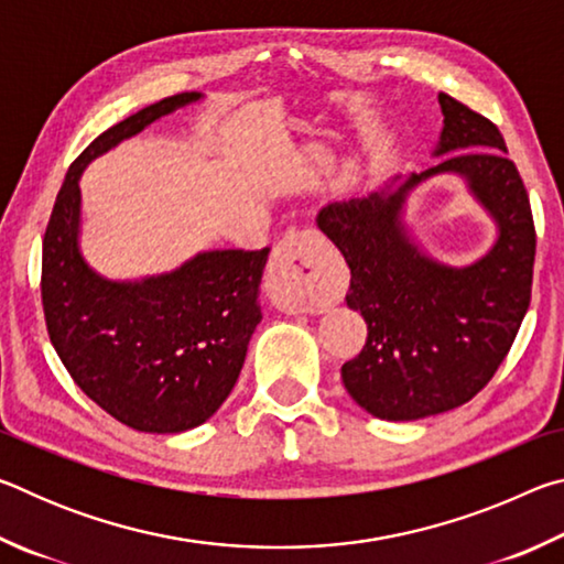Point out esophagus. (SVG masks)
Segmentation results:
<instances>
[{"instance_id": "obj_1", "label": "esophagus", "mask_w": 564, "mask_h": 564, "mask_svg": "<svg viewBox=\"0 0 564 564\" xmlns=\"http://www.w3.org/2000/svg\"><path fill=\"white\" fill-rule=\"evenodd\" d=\"M323 238L316 231H289L279 246L273 248L269 263V283L289 313H308L311 303V283L318 271V246Z\"/></svg>"}]
</instances>
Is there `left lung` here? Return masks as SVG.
I'll return each instance as SVG.
<instances>
[{
  "instance_id": "8db88e82",
  "label": "left lung",
  "mask_w": 564,
  "mask_h": 564,
  "mask_svg": "<svg viewBox=\"0 0 564 564\" xmlns=\"http://www.w3.org/2000/svg\"><path fill=\"white\" fill-rule=\"evenodd\" d=\"M441 164L393 191L333 202L318 228L350 269L348 308L368 323L366 346L340 368L343 386L380 420H417L473 400L508 356L530 308L534 224L518 166L500 129L441 91ZM457 173L499 224L480 262L451 270L416 251L399 212L406 191Z\"/></svg>"
}]
</instances>
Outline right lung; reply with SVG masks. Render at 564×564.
<instances>
[{
	"mask_svg": "<svg viewBox=\"0 0 564 564\" xmlns=\"http://www.w3.org/2000/svg\"><path fill=\"white\" fill-rule=\"evenodd\" d=\"M198 99L174 94L99 133L66 171L42 243V305L56 356L94 403L141 433L191 431L231 393L261 321L269 248L206 251L164 275L107 281L76 241L79 176L91 159Z\"/></svg>",
	"mask_w": 564,
	"mask_h": 564,
	"instance_id": "obj_1",
	"label": "right lung"
}]
</instances>
